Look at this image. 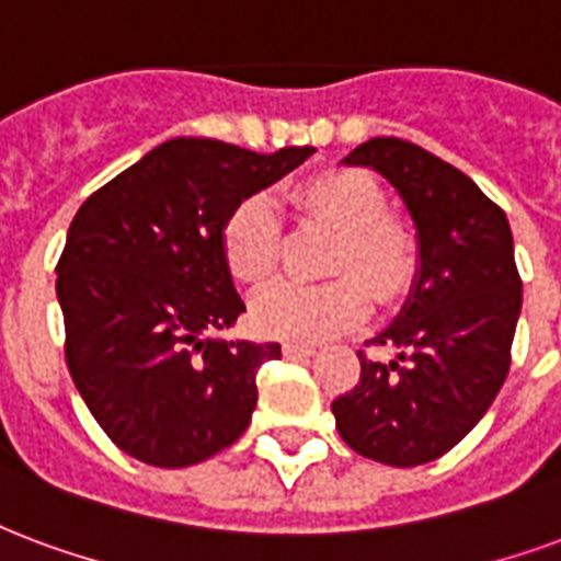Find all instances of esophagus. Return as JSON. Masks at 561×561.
Instances as JSON below:
<instances>
[{
    "mask_svg": "<svg viewBox=\"0 0 561 561\" xmlns=\"http://www.w3.org/2000/svg\"><path fill=\"white\" fill-rule=\"evenodd\" d=\"M282 351H285V356H312L314 354V344H300V342H285L282 344Z\"/></svg>",
    "mask_w": 561,
    "mask_h": 561,
    "instance_id": "1",
    "label": "esophagus"
}]
</instances>
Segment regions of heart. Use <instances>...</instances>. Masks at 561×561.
I'll return each mask as SVG.
<instances>
[{
  "mask_svg": "<svg viewBox=\"0 0 561 561\" xmlns=\"http://www.w3.org/2000/svg\"><path fill=\"white\" fill-rule=\"evenodd\" d=\"M294 205L314 226L339 231L327 270L339 277L323 285L276 282L252 302V321L264 335L318 342L351 330L371 309V291L396 300L408 291L419 270L413 231L389 219V196L375 178L359 169H333L294 190ZM222 259L228 273L249 288L273 276L279 261V222L267 196H247L222 222ZM363 275L366 284L351 277Z\"/></svg>",
  "mask_w": 561,
  "mask_h": 561,
  "instance_id": "1",
  "label": "heart"
}]
</instances>
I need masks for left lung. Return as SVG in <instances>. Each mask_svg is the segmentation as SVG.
Instances as JSON below:
<instances>
[{
    "mask_svg": "<svg viewBox=\"0 0 561 561\" xmlns=\"http://www.w3.org/2000/svg\"><path fill=\"white\" fill-rule=\"evenodd\" d=\"M342 163L383 175L404 198L419 243L408 302L359 354V383L333 401L335 428L363 458L419 467L446 455L488 413L512 365L524 302L508 219L455 165L413 142L368 139Z\"/></svg>",
    "mask_w": 561,
    "mask_h": 561,
    "instance_id": "obj_1",
    "label": "left lung"
}]
</instances>
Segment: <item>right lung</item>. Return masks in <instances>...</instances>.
Segmentation results:
<instances>
[{
	"instance_id": "right-lung-1",
	"label": "right lung",
	"mask_w": 561,
	"mask_h": 561,
	"mask_svg": "<svg viewBox=\"0 0 561 561\" xmlns=\"http://www.w3.org/2000/svg\"><path fill=\"white\" fill-rule=\"evenodd\" d=\"M312 153L169 139L77 210L56 267L65 356L91 416L130 458L193 467L247 431L255 375L282 347L214 335L247 312L222 222Z\"/></svg>"
}]
</instances>
